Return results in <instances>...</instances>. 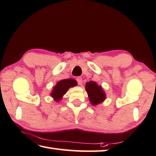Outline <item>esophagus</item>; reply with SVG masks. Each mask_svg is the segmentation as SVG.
I'll return each instance as SVG.
<instances>
[{"mask_svg":"<svg viewBox=\"0 0 156 156\" xmlns=\"http://www.w3.org/2000/svg\"><path fill=\"white\" fill-rule=\"evenodd\" d=\"M76 81H77V83L79 84V85H81V84H82L83 80H82V78H81V76H78V77H76Z\"/></svg>","mask_w":156,"mask_h":156,"instance_id":"obj_1","label":"esophagus"}]
</instances>
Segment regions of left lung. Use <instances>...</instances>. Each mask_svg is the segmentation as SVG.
Wrapping results in <instances>:
<instances>
[{
  "mask_svg": "<svg viewBox=\"0 0 156 156\" xmlns=\"http://www.w3.org/2000/svg\"><path fill=\"white\" fill-rule=\"evenodd\" d=\"M86 90L88 94L90 101L92 105H97L105 99V94L101 86H99L94 81L86 83Z\"/></svg>",
  "mask_w": 156,
  "mask_h": 156,
  "instance_id": "obj_1",
  "label": "left lung"
}]
</instances>
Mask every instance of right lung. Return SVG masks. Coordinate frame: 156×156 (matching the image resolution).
I'll return each instance as SVG.
<instances>
[{"label": "right lung", "instance_id": "1", "mask_svg": "<svg viewBox=\"0 0 156 156\" xmlns=\"http://www.w3.org/2000/svg\"><path fill=\"white\" fill-rule=\"evenodd\" d=\"M76 84L77 83L74 79H68V80L59 81L53 88V90L51 93V97H53L57 101H59V100H61L64 94H66L68 88L70 87L76 86Z\"/></svg>", "mask_w": 156, "mask_h": 156}]
</instances>
